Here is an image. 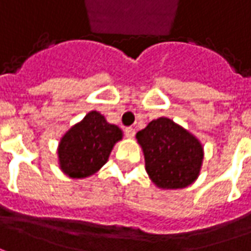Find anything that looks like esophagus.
Instances as JSON below:
<instances>
[{"label":"esophagus","instance_id":"esophagus-1","mask_svg":"<svg viewBox=\"0 0 251 251\" xmlns=\"http://www.w3.org/2000/svg\"><path fill=\"white\" fill-rule=\"evenodd\" d=\"M134 133H136V131H134V129H133V127H126L125 129V136L127 138L134 137Z\"/></svg>","mask_w":251,"mask_h":251}]
</instances>
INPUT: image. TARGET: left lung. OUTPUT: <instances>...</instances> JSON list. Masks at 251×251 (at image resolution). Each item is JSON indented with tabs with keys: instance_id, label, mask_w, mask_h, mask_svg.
Wrapping results in <instances>:
<instances>
[{
	"instance_id": "left-lung-1",
	"label": "left lung",
	"mask_w": 251,
	"mask_h": 251,
	"mask_svg": "<svg viewBox=\"0 0 251 251\" xmlns=\"http://www.w3.org/2000/svg\"><path fill=\"white\" fill-rule=\"evenodd\" d=\"M145 159V170L156 186L183 189L197 179L204 159L202 145L192 133L170 118L151 121L136 134Z\"/></svg>"
}]
</instances>
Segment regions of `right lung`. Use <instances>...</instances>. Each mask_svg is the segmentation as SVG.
Here are the masks:
<instances>
[{
    "mask_svg": "<svg viewBox=\"0 0 251 251\" xmlns=\"http://www.w3.org/2000/svg\"><path fill=\"white\" fill-rule=\"evenodd\" d=\"M120 140L122 130L118 126L108 124L100 113L91 111L61 138L59 168L76 179L91 176L107 163L113 147Z\"/></svg>",
    "mask_w": 251,
    "mask_h": 251,
    "instance_id": "add662e5",
    "label": "right lung"
}]
</instances>
